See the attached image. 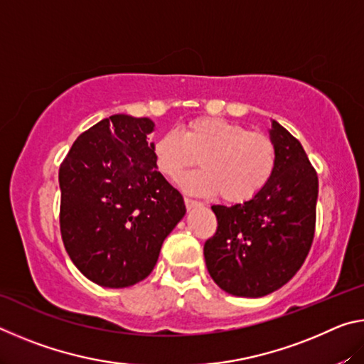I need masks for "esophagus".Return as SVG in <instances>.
<instances>
[{"instance_id": "34e87169", "label": "esophagus", "mask_w": 364, "mask_h": 364, "mask_svg": "<svg viewBox=\"0 0 364 364\" xmlns=\"http://www.w3.org/2000/svg\"><path fill=\"white\" fill-rule=\"evenodd\" d=\"M184 204H186L188 210H193V208L202 205L200 202H197V200H194V199H189V197H186V199H184Z\"/></svg>"}]
</instances>
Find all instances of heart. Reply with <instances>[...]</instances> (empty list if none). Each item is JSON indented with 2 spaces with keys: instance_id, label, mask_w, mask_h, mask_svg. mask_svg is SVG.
Masks as SVG:
<instances>
[{
  "instance_id": "1",
  "label": "heart",
  "mask_w": 364,
  "mask_h": 364,
  "mask_svg": "<svg viewBox=\"0 0 364 364\" xmlns=\"http://www.w3.org/2000/svg\"><path fill=\"white\" fill-rule=\"evenodd\" d=\"M151 151L156 168L171 181L199 162L202 170L183 178L181 188L197 196L220 193L230 204L254 199L276 168V146L269 136L215 117L188 122L180 134H162Z\"/></svg>"
}]
</instances>
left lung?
<instances>
[{
    "label": "left lung",
    "mask_w": 364,
    "mask_h": 364,
    "mask_svg": "<svg viewBox=\"0 0 364 364\" xmlns=\"http://www.w3.org/2000/svg\"><path fill=\"white\" fill-rule=\"evenodd\" d=\"M276 168L244 204L213 205L218 228L204 245L208 273L225 292L258 299L278 291L304 264L315 236L318 175L304 147L276 120Z\"/></svg>",
    "instance_id": "obj_1"
}]
</instances>
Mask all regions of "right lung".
I'll return each mask as SVG.
<instances>
[{
    "label": "right lung",
    "instance_id": "1",
    "mask_svg": "<svg viewBox=\"0 0 364 364\" xmlns=\"http://www.w3.org/2000/svg\"><path fill=\"white\" fill-rule=\"evenodd\" d=\"M147 117L115 114L80 134L60 164V234L73 264L102 287L151 274L165 237L186 213L154 164Z\"/></svg>",
    "mask_w": 364,
    "mask_h": 364
}]
</instances>
